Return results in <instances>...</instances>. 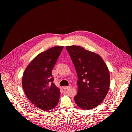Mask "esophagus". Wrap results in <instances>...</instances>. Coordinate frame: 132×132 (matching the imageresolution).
I'll return each mask as SVG.
<instances>
[{"mask_svg": "<svg viewBox=\"0 0 132 132\" xmlns=\"http://www.w3.org/2000/svg\"><path fill=\"white\" fill-rule=\"evenodd\" d=\"M70 87H71L70 86H63V89H67L70 88Z\"/></svg>", "mask_w": 132, "mask_h": 132, "instance_id": "1", "label": "esophagus"}]
</instances>
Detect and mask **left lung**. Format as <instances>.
<instances>
[{
    "label": "left lung",
    "instance_id": "1",
    "mask_svg": "<svg viewBox=\"0 0 132 132\" xmlns=\"http://www.w3.org/2000/svg\"><path fill=\"white\" fill-rule=\"evenodd\" d=\"M78 75V93L74 99L82 109H93L106 97L110 86V74L99 55L83 47L67 46Z\"/></svg>",
    "mask_w": 132,
    "mask_h": 132
}]
</instances>
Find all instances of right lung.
I'll return each mask as SVG.
<instances>
[{
  "label": "right lung",
  "mask_w": 132,
  "mask_h": 132,
  "mask_svg": "<svg viewBox=\"0 0 132 132\" xmlns=\"http://www.w3.org/2000/svg\"><path fill=\"white\" fill-rule=\"evenodd\" d=\"M63 48L54 46L38 54L23 75L25 95L34 105L44 111L53 109L59 102L60 91L53 82L52 71Z\"/></svg>",
  "instance_id": "1"
}]
</instances>
